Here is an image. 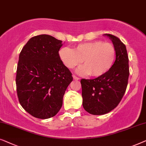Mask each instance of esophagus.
<instances>
[{"label": "esophagus", "mask_w": 146, "mask_h": 146, "mask_svg": "<svg viewBox=\"0 0 146 146\" xmlns=\"http://www.w3.org/2000/svg\"><path fill=\"white\" fill-rule=\"evenodd\" d=\"M73 79L74 80H79L80 79V78L76 77L75 75H73Z\"/></svg>", "instance_id": "obj_1"}]
</instances>
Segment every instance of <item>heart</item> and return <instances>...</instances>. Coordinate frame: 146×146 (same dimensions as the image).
Segmentation results:
<instances>
[{
	"instance_id": "heart-1",
	"label": "heart",
	"mask_w": 146,
	"mask_h": 146,
	"mask_svg": "<svg viewBox=\"0 0 146 146\" xmlns=\"http://www.w3.org/2000/svg\"><path fill=\"white\" fill-rule=\"evenodd\" d=\"M59 55L67 68H75L83 61L84 65L77 69V73L99 77L108 73L113 66L116 50L112 44L96 40L80 44L73 50L67 47L62 48Z\"/></svg>"
}]
</instances>
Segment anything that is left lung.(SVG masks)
I'll use <instances>...</instances> for the list:
<instances>
[{
    "instance_id": "8db88e82",
    "label": "left lung",
    "mask_w": 146,
    "mask_h": 146,
    "mask_svg": "<svg viewBox=\"0 0 146 146\" xmlns=\"http://www.w3.org/2000/svg\"><path fill=\"white\" fill-rule=\"evenodd\" d=\"M116 50L111 69L94 79H81L83 106L93 115H102L118 106L126 92L129 77L128 56L126 46L117 37L105 34Z\"/></svg>"
}]
</instances>
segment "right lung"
<instances>
[{
    "mask_svg": "<svg viewBox=\"0 0 146 146\" xmlns=\"http://www.w3.org/2000/svg\"><path fill=\"white\" fill-rule=\"evenodd\" d=\"M62 41L50 35L30 38L19 55L16 84L22 108L35 118L55 116L71 82V73L59 55Z\"/></svg>",
    "mask_w": 146,
    "mask_h": 146,
    "instance_id": "right-lung-1",
    "label": "right lung"
}]
</instances>
